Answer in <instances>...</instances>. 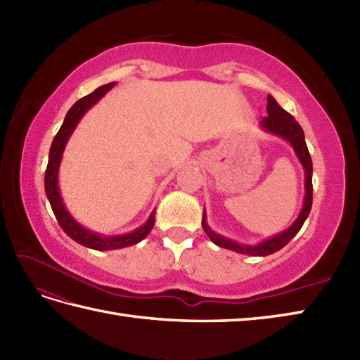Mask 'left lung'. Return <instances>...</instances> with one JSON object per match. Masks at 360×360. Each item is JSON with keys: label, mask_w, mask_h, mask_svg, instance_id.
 Returning a JSON list of instances; mask_svg holds the SVG:
<instances>
[{"label": "left lung", "mask_w": 360, "mask_h": 360, "mask_svg": "<svg viewBox=\"0 0 360 360\" xmlns=\"http://www.w3.org/2000/svg\"><path fill=\"white\" fill-rule=\"evenodd\" d=\"M267 116L259 122V127H262L264 131L280 136L283 139L288 141L295 151V155L300 160L304 170V200H303V207L298 213L297 219L290 224L286 231H283L277 235L271 236V238L263 240L262 243L257 244H243L238 241H233L231 238H226V236L213 232L210 226L207 224V217H205V210L202 213V229L204 232L207 233L209 238L217 244L219 248H224L229 250L238 252L243 255H252V257H266L271 255L274 252L280 250L285 248L286 244L294 238V236L300 231L304 221H307L311 205H312V160L309 156V151L307 147V142H304V133L302 127L298 125V122L290 116L288 111H285L281 106L277 103V101L272 96H267Z\"/></svg>", "instance_id": "8db88e82"}]
</instances>
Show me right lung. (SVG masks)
I'll return each instance as SVG.
<instances>
[{
    "instance_id": "1",
    "label": "right lung",
    "mask_w": 360,
    "mask_h": 360,
    "mask_svg": "<svg viewBox=\"0 0 360 360\" xmlns=\"http://www.w3.org/2000/svg\"><path fill=\"white\" fill-rule=\"evenodd\" d=\"M114 85H116V82L97 88L94 93L82 97L80 101H77L71 106V110L66 112V117L63 120L62 127H60L58 133L56 134V137H53L51 150H49L48 167H46V173H44L46 196H48L52 212H53V215H56L60 227H62L65 233L68 236H71L74 241H77L79 244H82V246H86V248L94 249V250H114V249L133 246V244H137L139 241H142L145 236L151 232L153 226H155V213L156 212L153 210L148 219L133 232L124 233V235L97 233V232L89 231V229H86V227H83L80 223H77V221L72 218L71 213L66 209L62 195H60L58 168H60V162H62L66 143H68V141H70V137L74 133V129H75V127H77L80 119L85 116V112L89 108H93V106L98 101H101V98L106 93H108V91Z\"/></svg>"
}]
</instances>
